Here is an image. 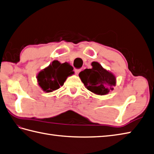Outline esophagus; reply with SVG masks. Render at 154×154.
<instances>
[{"label": "esophagus", "mask_w": 154, "mask_h": 154, "mask_svg": "<svg viewBox=\"0 0 154 154\" xmlns=\"http://www.w3.org/2000/svg\"><path fill=\"white\" fill-rule=\"evenodd\" d=\"M81 71V69H75V72L76 74H79Z\"/></svg>", "instance_id": "obj_1"}]
</instances>
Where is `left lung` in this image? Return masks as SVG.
<instances>
[{
    "mask_svg": "<svg viewBox=\"0 0 154 154\" xmlns=\"http://www.w3.org/2000/svg\"><path fill=\"white\" fill-rule=\"evenodd\" d=\"M93 67L85 69L79 74L87 89L99 95H104L113 90L116 85V77L110 72L104 69L97 62L91 63Z\"/></svg>",
    "mask_w": 154,
    "mask_h": 154,
    "instance_id": "1",
    "label": "left lung"
}]
</instances>
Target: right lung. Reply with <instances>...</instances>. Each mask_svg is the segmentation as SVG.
Here are the masks:
<instances>
[{"mask_svg":"<svg viewBox=\"0 0 154 154\" xmlns=\"http://www.w3.org/2000/svg\"><path fill=\"white\" fill-rule=\"evenodd\" d=\"M73 67L65 62L61 63L55 60L37 76L39 85L46 93L57 90L63 85L67 77L74 73Z\"/></svg>","mask_w":154,"mask_h":154,"instance_id":"add662e5","label":"right lung"}]
</instances>
